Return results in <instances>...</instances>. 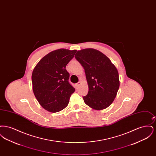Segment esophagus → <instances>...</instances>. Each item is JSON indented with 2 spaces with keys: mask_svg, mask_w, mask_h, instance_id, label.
I'll return each instance as SVG.
<instances>
[{
  "mask_svg": "<svg viewBox=\"0 0 156 156\" xmlns=\"http://www.w3.org/2000/svg\"><path fill=\"white\" fill-rule=\"evenodd\" d=\"M80 85H81V82H78V83H76L75 84V87H76V88H77Z\"/></svg>",
  "mask_w": 156,
  "mask_h": 156,
  "instance_id": "esophagus-1",
  "label": "esophagus"
}]
</instances>
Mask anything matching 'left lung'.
<instances>
[{"mask_svg": "<svg viewBox=\"0 0 156 156\" xmlns=\"http://www.w3.org/2000/svg\"><path fill=\"white\" fill-rule=\"evenodd\" d=\"M75 58L83 67L88 85L84 102L95 110L106 109L113 102L119 89V73L102 52L86 48L78 51Z\"/></svg>", "mask_w": 156, "mask_h": 156, "instance_id": "left-lung-1", "label": "left lung"}]
</instances>
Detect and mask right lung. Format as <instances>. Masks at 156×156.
I'll return each instance as SVG.
<instances>
[{"label":"right lung","mask_w":156,"mask_h":156,"mask_svg":"<svg viewBox=\"0 0 156 156\" xmlns=\"http://www.w3.org/2000/svg\"><path fill=\"white\" fill-rule=\"evenodd\" d=\"M76 50L58 49L48 53L34 67L32 75L33 90L38 102L47 111L55 113L67 107L74 88L69 83L66 69Z\"/></svg>","instance_id":"1"}]
</instances>
